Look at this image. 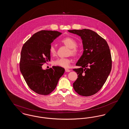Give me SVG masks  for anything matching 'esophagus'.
I'll return each instance as SVG.
<instances>
[{
  "mask_svg": "<svg viewBox=\"0 0 129 129\" xmlns=\"http://www.w3.org/2000/svg\"><path fill=\"white\" fill-rule=\"evenodd\" d=\"M65 72H70L71 70L69 69H65Z\"/></svg>",
  "mask_w": 129,
  "mask_h": 129,
  "instance_id": "esophagus-1",
  "label": "esophagus"
}]
</instances>
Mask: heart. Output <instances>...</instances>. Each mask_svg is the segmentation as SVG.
I'll return each instance as SVG.
<instances>
[{
    "label": "heart",
    "instance_id": "obj_1",
    "mask_svg": "<svg viewBox=\"0 0 129 129\" xmlns=\"http://www.w3.org/2000/svg\"><path fill=\"white\" fill-rule=\"evenodd\" d=\"M60 42L66 46L70 48L69 52V55L73 56L77 55L80 52V48L77 45V42L73 38L66 37L63 38ZM49 52L51 55H55L56 52V49L54 44H51L49 47ZM72 59L70 58H59L55 59L53 61L54 65L60 66L63 68H68L69 67Z\"/></svg>",
    "mask_w": 129,
    "mask_h": 129
}]
</instances>
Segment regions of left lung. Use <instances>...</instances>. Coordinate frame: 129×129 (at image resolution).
Wrapping results in <instances>:
<instances>
[{
    "instance_id": "obj_1",
    "label": "left lung",
    "mask_w": 129,
    "mask_h": 129,
    "mask_svg": "<svg viewBox=\"0 0 129 129\" xmlns=\"http://www.w3.org/2000/svg\"><path fill=\"white\" fill-rule=\"evenodd\" d=\"M82 40L84 51L74 69L78 78L73 84L75 92L83 96L93 95L102 88L112 69V58L106 41L94 31L69 30Z\"/></svg>"
}]
</instances>
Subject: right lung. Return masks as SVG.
Here are the masks:
<instances>
[{
	"instance_id": "1",
	"label": "right lung",
	"mask_w": 129,
	"mask_h": 129,
	"mask_svg": "<svg viewBox=\"0 0 129 129\" xmlns=\"http://www.w3.org/2000/svg\"><path fill=\"white\" fill-rule=\"evenodd\" d=\"M61 34L57 31H40L23 46L20 71L29 87L37 94L47 95L51 93L65 72V69L59 66H53L46 70L42 68L45 63L50 61L51 43Z\"/></svg>"
}]
</instances>
